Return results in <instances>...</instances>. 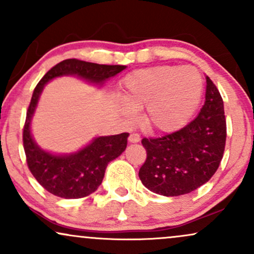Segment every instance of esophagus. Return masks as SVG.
Wrapping results in <instances>:
<instances>
[{"label": "esophagus", "mask_w": 254, "mask_h": 254, "mask_svg": "<svg viewBox=\"0 0 254 254\" xmlns=\"http://www.w3.org/2000/svg\"><path fill=\"white\" fill-rule=\"evenodd\" d=\"M141 141V137L138 133H130L129 136V142L130 143H137V142Z\"/></svg>", "instance_id": "1"}]
</instances>
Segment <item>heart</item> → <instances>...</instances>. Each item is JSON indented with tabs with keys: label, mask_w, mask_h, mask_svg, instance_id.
<instances>
[{
	"label": "heart",
	"mask_w": 254,
	"mask_h": 254,
	"mask_svg": "<svg viewBox=\"0 0 254 254\" xmlns=\"http://www.w3.org/2000/svg\"><path fill=\"white\" fill-rule=\"evenodd\" d=\"M203 80L191 65H157L130 72L122 82L125 104L121 112L127 123L136 111L143 110L148 129L159 132L176 131L190 121L200 103Z\"/></svg>",
	"instance_id": "b5f03b06"
}]
</instances>
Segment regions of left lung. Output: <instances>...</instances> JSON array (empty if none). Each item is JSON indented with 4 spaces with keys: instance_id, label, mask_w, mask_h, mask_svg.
<instances>
[{
    "instance_id": "1",
    "label": "left lung",
    "mask_w": 254,
    "mask_h": 254,
    "mask_svg": "<svg viewBox=\"0 0 254 254\" xmlns=\"http://www.w3.org/2000/svg\"><path fill=\"white\" fill-rule=\"evenodd\" d=\"M205 78V103L193 121L176 132L142 139L147 159L138 177L157 194L190 193L209 182L221 164L227 137L223 100L214 82Z\"/></svg>"
}]
</instances>
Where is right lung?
Here are the masks:
<instances>
[{"label":"right lung","mask_w":254,"mask_h":254,"mask_svg":"<svg viewBox=\"0 0 254 254\" xmlns=\"http://www.w3.org/2000/svg\"><path fill=\"white\" fill-rule=\"evenodd\" d=\"M125 68V65H106L75 58L64 60L52 66L34 88L26 115L22 141L31 173L50 193L66 199L82 198L93 193L103 182L109 162L125 150L129 133L97 137L82 149L68 155H55L43 150L32 137L31 121L44 86L52 78L64 75H76L90 83L103 84L107 78Z\"/></svg>","instance_id":"right-lung-1"}]
</instances>
